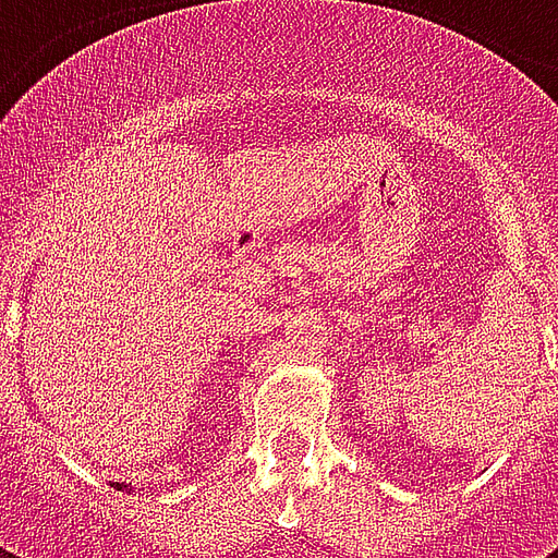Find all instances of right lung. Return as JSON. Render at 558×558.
I'll use <instances>...</instances> for the list:
<instances>
[{"instance_id":"add662e5","label":"right lung","mask_w":558,"mask_h":558,"mask_svg":"<svg viewBox=\"0 0 558 558\" xmlns=\"http://www.w3.org/2000/svg\"><path fill=\"white\" fill-rule=\"evenodd\" d=\"M119 490H122V487H119Z\"/></svg>"}]
</instances>
